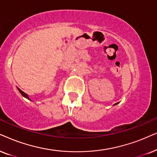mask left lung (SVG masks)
<instances>
[{
    "instance_id": "obj_1",
    "label": "left lung",
    "mask_w": 157,
    "mask_h": 157,
    "mask_svg": "<svg viewBox=\"0 0 157 157\" xmlns=\"http://www.w3.org/2000/svg\"><path fill=\"white\" fill-rule=\"evenodd\" d=\"M118 103H116V104H114V105H117V104H118Z\"/></svg>"
}]
</instances>
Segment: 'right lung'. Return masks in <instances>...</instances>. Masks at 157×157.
Here are the masks:
<instances>
[{"label": "right lung", "mask_w": 157, "mask_h": 157, "mask_svg": "<svg viewBox=\"0 0 157 157\" xmlns=\"http://www.w3.org/2000/svg\"><path fill=\"white\" fill-rule=\"evenodd\" d=\"M18 91H19V93L21 94V95L23 96V97H24V98H27V99L28 100H31H31L30 99V98H29V95H27V94H26L24 93V92H23L21 90H20L19 88H18Z\"/></svg>", "instance_id": "right-lung-1"}]
</instances>
